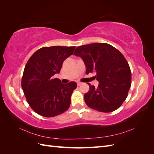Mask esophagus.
Masks as SVG:
<instances>
[{
  "label": "esophagus",
  "mask_w": 154,
  "mask_h": 154,
  "mask_svg": "<svg viewBox=\"0 0 154 154\" xmlns=\"http://www.w3.org/2000/svg\"><path fill=\"white\" fill-rule=\"evenodd\" d=\"M82 84V82H78L77 83V85H78V86H80V85H81Z\"/></svg>",
  "instance_id": "34e87169"
}]
</instances>
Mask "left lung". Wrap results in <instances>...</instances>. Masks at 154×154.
Instances as JSON below:
<instances>
[{"mask_svg":"<svg viewBox=\"0 0 154 154\" xmlns=\"http://www.w3.org/2000/svg\"><path fill=\"white\" fill-rule=\"evenodd\" d=\"M74 54L83 60L87 74L95 72L99 82L97 88L88 83L89 90L84 94L87 106L102 112L117 110L127 97L131 86V71L124 56L106 43L80 46Z\"/></svg>","mask_w":154,"mask_h":154,"instance_id":"1","label":"left lung"}]
</instances>
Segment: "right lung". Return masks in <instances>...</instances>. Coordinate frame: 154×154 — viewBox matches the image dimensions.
I'll return each mask as SVG.
<instances>
[{"label": "right lung", "mask_w": 154, "mask_h": 154, "mask_svg": "<svg viewBox=\"0 0 154 154\" xmlns=\"http://www.w3.org/2000/svg\"><path fill=\"white\" fill-rule=\"evenodd\" d=\"M74 49V46L44 47L37 50L27 61L21 85L27 103L36 113L51 118L69 108L76 83L63 84L53 76L60 72L63 61L73 54Z\"/></svg>", "instance_id": "obj_1"}]
</instances>
